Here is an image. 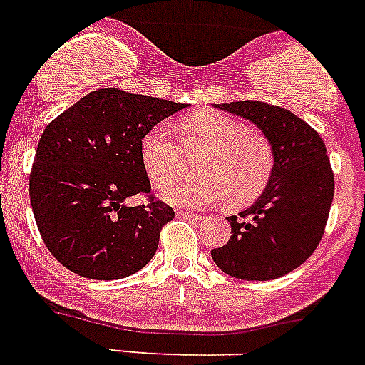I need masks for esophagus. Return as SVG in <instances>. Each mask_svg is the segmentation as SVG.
<instances>
[{
  "instance_id": "34e87169",
  "label": "esophagus",
  "mask_w": 365,
  "mask_h": 365,
  "mask_svg": "<svg viewBox=\"0 0 365 365\" xmlns=\"http://www.w3.org/2000/svg\"><path fill=\"white\" fill-rule=\"evenodd\" d=\"M180 217H185V219H191V220H202V215H197V213H189V211H176Z\"/></svg>"
}]
</instances>
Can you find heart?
Returning a JSON list of instances; mask_svg holds the SVG:
<instances>
[{"instance_id":"obj_1","label":"heart","mask_w":365,"mask_h":365,"mask_svg":"<svg viewBox=\"0 0 365 365\" xmlns=\"http://www.w3.org/2000/svg\"><path fill=\"white\" fill-rule=\"evenodd\" d=\"M180 145L163 130L146 133L140 146L143 163L163 200L202 207L225 200L241 207L259 197L272 173V150L265 139L250 133L243 122L220 113L202 111L176 125ZM190 158L204 157L200 178L170 184Z\"/></svg>"}]
</instances>
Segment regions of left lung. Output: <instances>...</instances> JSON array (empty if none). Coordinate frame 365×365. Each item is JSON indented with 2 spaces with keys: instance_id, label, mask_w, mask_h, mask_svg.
I'll use <instances>...</instances> for the list:
<instances>
[{
  "instance_id": "8db88e82",
  "label": "left lung",
  "mask_w": 365,
  "mask_h": 365,
  "mask_svg": "<svg viewBox=\"0 0 365 365\" xmlns=\"http://www.w3.org/2000/svg\"><path fill=\"white\" fill-rule=\"evenodd\" d=\"M252 122L272 150L263 192L240 217L232 237L211 250L220 271L241 280H274L310 258L323 237L334 198V174L319 133L284 107L258 100L215 103Z\"/></svg>"
}]
</instances>
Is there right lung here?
<instances>
[{
    "label": "right lung",
    "mask_w": 365,
    "mask_h": 365,
    "mask_svg": "<svg viewBox=\"0 0 365 365\" xmlns=\"http://www.w3.org/2000/svg\"><path fill=\"white\" fill-rule=\"evenodd\" d=\"M187 103L98 88L46 125L38 140L29 197L46 247L85 278L118 280L154 258L173 207L150 197L140 146L155 124Z\"/></svg>",
    "instance_id": "right-lung-1"
}]
</instances>
